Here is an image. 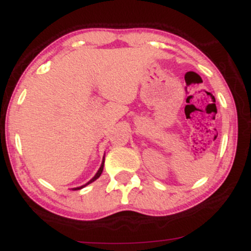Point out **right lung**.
I'll return each mask as SVG.
<instances>
[{"label":"right lung","instance_id":"add662e5","mask_svg":"<svg viewBox=\"0 0 251 251\" xmlns=\"http://www.w3.org/2000/svg\"><path fill=\"white\" fill-rule=\"evenodd\" d=\"M103 168H104V156H103V161H102V164H100V170L97 171V174L95 175V176L92 177V178L90 179V181L87 182V183L86 184H83V186H80V187H76V188H73V191H78V189H81V188H83V187H86L87 186V184H90V183H92V182H95L96 179L98 178V177L100 176V175H102V173H103Z\"/></svg>","mask_w":251,"mask_h":251}]
</instances>
